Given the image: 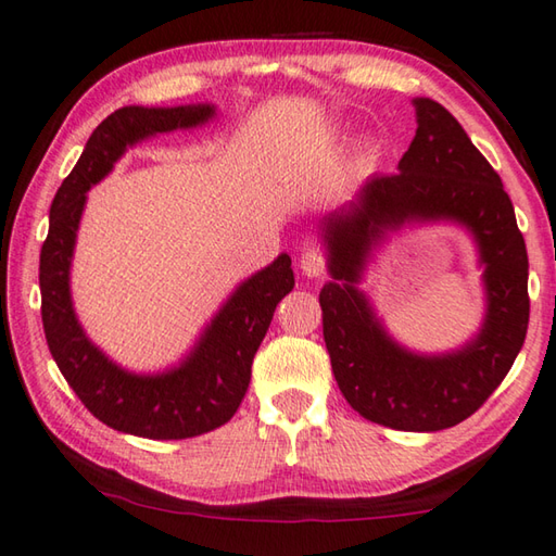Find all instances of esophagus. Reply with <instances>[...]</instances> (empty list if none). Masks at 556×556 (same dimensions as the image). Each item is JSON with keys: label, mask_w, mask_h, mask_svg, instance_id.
Instances as JSON below:
<instances>
[{"label": "esophagus", "mask_w": 556, "mask_h": 556, "mask_svg": "<svg viewBox=\"0 0 556 556\" xmlns=\"http://www.w3.org/2000/svg\"><path fill=\"white\" fill-rule=\"evenodd\" d=\"M301 271H304L306 277H323L326 275V255L316 248L306 250L304 255H301Z\"/></svg>", "instance_id": "34e87169"}]
</instances>
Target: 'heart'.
Instances as JSON below:
<instances>
[{
  "instance_id": "obj_1",
  "label": "heart",
  "mask_w": 556,
  "mask_h": 556,
  "mask_svg": "<svg viewBox=\"0 0 556 556\" xmlns=\"http://www.w3.org/2000/svg\"><path fill=\"white\" fill-rule=\"evenodd\" d=\"M365 150H367V153H375V143H371V140H367V143H365Z\"/></svg>"
}]
</instances>
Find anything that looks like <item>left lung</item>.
Masks as SVG:
<instances>
[{
  "label": "left lung",
  "instance_id": "8db88e82",
  "mask_svg": "<svg viewBox=\"0 0 556 556\" xmlns=\"http://www.w3.org/2000/svg\"><path fill=\"white\" fill-rule=\"evenodd\" d=\"M413 106L418 128L399 173L371 175L350 204L320 220L330 271L320 308L332 375L350 406L393 430L435 432L479 410L516 362L530 320L528 250L501 177L459 121L428 97ZM422 223L468 230L488 294L478 336L440 356L393 341L358 289L388 233Z\"/></svg>",
  "mask_w": 556,
  "mask_h": 556
}]
</instances>
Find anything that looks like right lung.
Returning <instances> with one entry per match:
<instances>
[{
	"instance_id": "right-lung-1",
	"label": "right lung",
	"mask_w": 556,
	"mask_h": 556,
	"mask_svg": "<svg viewBox=\"0 0 556 556\" xmlns=\"http://www.w3.org/2000/svg\"><path fill=\"white\" fill-rule=\"evenodd\" d=\"M214 116V104L116 109L89 136L73 173L50 204V228L38 269L48 350L87 410L126 435L185 440L233 418L275 308L294 289L291 257L281 252L271 265L240 281L179 365L155 375H138L116 365L87 338L77 318L70 269L87 191L140 140L204 126Z\"/></svg>"
}]
</instances>
